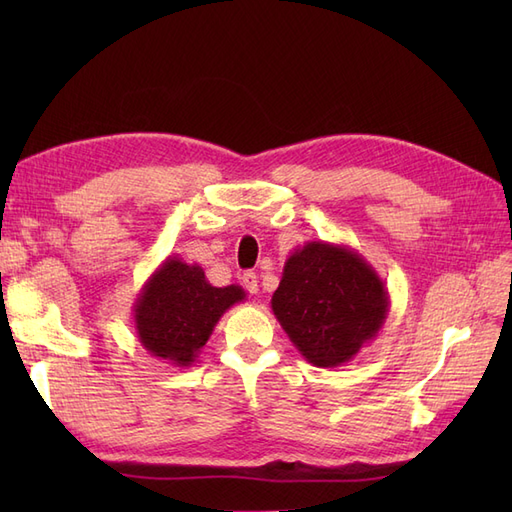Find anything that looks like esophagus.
Masks as SVG:
<instances>
[{
    "label": "esophagus",
    "instance_id": "esophagus-1",
    "mask_svg": "<svg viewBox=\"0 0 512 512\" xmlns=\"http://www.w3.org/2000/svg\"><path fill=\"white\" fill-rule=\"evenodd\" d=\"M241 282H243V286L247 288V292H252V294L258 292V275H256V273L245 271V273L241 275Z\"/></svg>",
    "mask_w": 512,
    "mask_h": 512
}]
</instances>
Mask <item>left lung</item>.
Wrapping results in <instances>:
<instances>
[{
    "label": "left lung",
    "instance_id": "8db88e82",
    "mask_svg": "<svg viewBox=\"0 0 512 512\" xmlns=\"http://www.w3.org/2000/svg\"><path fill=\"white\" fill-rule=\"evenodd\" d=\"M389 290L376 269L348 245L307 241L286 265L271 309L303 359L339 367L378 335Z\"/></svg>",
    "mask_w": 512,
    "mask_h": 512
}]
</instances>
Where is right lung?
<instances>
[{"label": "right lung", "mask_w": 512, "mask_h": 512, "mask_svg": "<svg viewBox=\"0 0 512 512\" xmlns=\"http://www.w3.org/2000/svg\"><path fill=\"white\" fill-rule=\"evenodd\" d=\"M245 299L237 284L211 286L203 267L168 256L134 303V329L143 348L175 367H190L226 309Z\"/></svg>", "instance_id": "right-lung-1"}]
</instances>
